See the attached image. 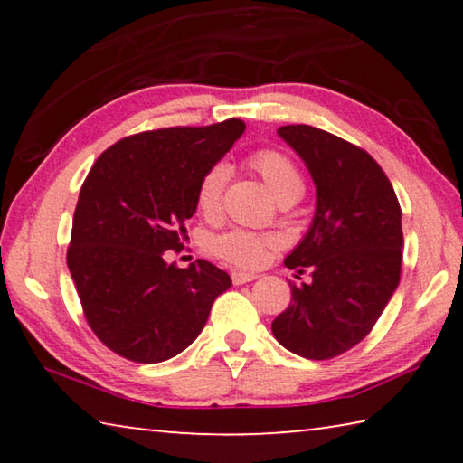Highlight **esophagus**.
I'll list each match as a JSON object with an SVG mask.
<instances>
[{"label": "esophagus", "instance_id": "1", "mask_svg": "<svg viewBox=\"0 0 463 463\" xmlns=\"http://www.w3.org/2000/svg\"><path fill=\"white\" fill-rule=\"evenodd\" d=\"M231 278H232V284H234V286H241V284H247V281H253V279H257V273L232 271V273H231Z\"/></svg>", "mask_w": 463, "mask_h": 463}]
</instances>
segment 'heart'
<instances>
[{
    "mask_svg": "<svg viewBox=\"0 0 463 463\" xmlns=\"http://www.w3.org/2000/svg\"><path fill=\"white\" fill-rule=\"evenodd\" d=\"M247 165L263 177L269 190L276 194L279 202L289 198H300L304 192V182L296 163L286 153L278 148H260L250 153ZM229 182V167L224 163H214L203 171L198 185H195V203L202 214L213 216L221 210L222 194ZM279 247V239L273 234L250 232L234 229L218 234L213 241V253L226 263L241 269H257L271 260Z\"/></svg>",
    "mask_w": 463,
    "mask_h": 463,
    "instance_id": "heart-1",
    "label": "heart"
}]
</instances>
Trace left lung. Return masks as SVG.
Segmentation results:
<instances>
[{"label":"left lung","instance_id":"1","mask_svg":"<svg viewBox=\"0 0 463 463\" xmlns=\"http://www.w3.org/2000/svg\"><path fill=\"white\" fill-rule=\"evenodd\" d=\"M278 135L307 163L317 210L286 268L310 271L289 284V307L271 323L292 354L333 359L364 341L401 281L402 213L373 156L331 132L289 124ZM298 278V276H296Z\"/></svg>","mask_w":463,"mask_h":463}]
</instances>
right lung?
I'll use <instances>...</instances> for the list:
<instances>
[{"label":"right lung","mask_w":463,"mask_h":463,"mask_svg":"<svg viewBox=\"0 0 463 463\" xmlns=\"http://www.w3.org/2000/svg\"><path fill=\"white\" fill-rule=\"evenodd\" d=\"M245 122L138 132L106 148L77 200L67 265L98 339L124 359L159 364L192 345L229 273L198 260L167 263L192 218L195 185Z\"/></svg>","instance_id":"obj_1"}]
</instances>
